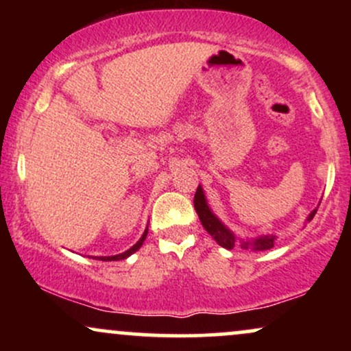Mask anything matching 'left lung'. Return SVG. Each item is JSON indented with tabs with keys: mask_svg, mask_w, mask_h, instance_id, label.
I'll use <instances>...</instances> for the list:
<instances>
[{
	"mask_svg": "<svg viewBox=\"0 0 351 351\" xmlns=\"http://www.w3.org/2000/svg\"><path fill=\"white\" fill-rule=\"evenodd\" d=\"M195 209H196V213H198L203 228L206 229L209 234L213 236V239H215L219 245H223V247L232 249V247H236V245H241L243 249H254V251H265V249L274 247L276 236H261V237H257V239H252V241L236 239V236L232 234V232L229 231V229L224 226V224L221 223V221L217 219L215 215H213V211L209 209L208 203H206V198H204L203 188L201 186H198V189H196ZM315 213H317V209H313V211L310 213L308 221L313 219Z\"/></svg>",
	"mask_w": 351,
	"mask_h": 351,
	"instance_id": "left-lung-1",
	"label": "left lung"
}]
</instances>
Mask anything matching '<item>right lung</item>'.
<instances>
[{
  "label": "right lung",
  "instance_id": "obj_1",
  "mask_svg": "<svg viewBox=\"0 0 351 351\" xmlns=\"http://www.w3.org/2000/svg\"><path fill=\"white\" fill-rule=\"evenodd\" d=\"M147 234H148V228L145 229V232H143V236L140 237L138 239V243H136L135 245H132L130 249H128V251H125V252H122V254H117V256H107V257H99L100 261H122V259H127L128 256H132V254L134 252H136L138 251L140 247H142V244H143V241H145V237H147Z\"/></svg>",
  "mask_w": 351,
  "mask_h": 351
}]
</instances>
